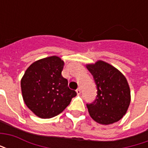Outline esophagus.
I'll return each mask as SVG.
<instances>
[{
    "mask_svg": "<svg viewBox=\"0 0 148 148\" xmlns=\"http://www.w3.org/2000/svg\"><path fill=\"white\" fill-rule=\"evenodd\" d=\"M76 92H77V94H80V93H82V91H81L80 88H78V89H77V90H76Z\"/></svg>",
    "mask_w": 148,
    "mask_h": 148,
    "instance_id": "obj_1",
    "label": "esophagus"
}]
</instances>
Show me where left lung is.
<instances>
[{
    "label": "left lung",
    "mask_w": 148,
    "mask_h": 148,
    "mask_svg": "<svg viewBox=\"0 0 148 148\" xmlns=\"http://www.w3.org/2000/svg\"><path fill=\"white\" fill-rule=\"evenodd\" d=\"M97 87L96 99L86 104L90 116L101 124L120 121L130 105V89L126 78L106 62L87 65Z\"/></svg>",
    "instance_id": "obj_1"
}]
</instances>
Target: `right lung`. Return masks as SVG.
<instances>
[{"label": "right lung", "instance_id": "add662e5", "mask_svg": "<svg viewBox=\"0 0 148 148\" xmlns=\"http://www.w3.org/2000/svg\"><path fill=\"white\" fill-rule=\"evenodd\" d=\"M64 62L51 56L35 62L21 79V90L27 108L40 118L60 114L77 95L62 76Z\"/></svg>", "mask_w": 148, "mask_h": 148}]
</instances>
